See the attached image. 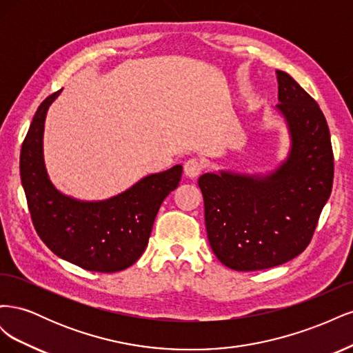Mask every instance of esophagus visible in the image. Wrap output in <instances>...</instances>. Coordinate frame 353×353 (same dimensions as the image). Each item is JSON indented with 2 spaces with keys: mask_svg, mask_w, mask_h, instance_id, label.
Listing matches in <instances>:
<instances>
[{
  "mask_svg": "<svg viewBox=\"0 0 353 353\" xmlns=\"http://www.w3.org/2000/svg\"><path fill=\"white\" fill-rule=\"evenodd\" d=\"M201 163L197 159H190L184 163V174L187 178H197L201 174Z\"/></svg>",
  "mask_w": 353,
  "mask_h": 353,
  "instance_id": "1",
  "label": "esophagus"
}]
</instances>
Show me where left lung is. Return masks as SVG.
<instances>
[{"mask_svg": "<svg viewBox=\"0 0 353 353\" xmlns=\"http://www.w3.org/2000/svg\"><path fill=\"white\" fill-rule=\"evenodd\" d=\"M288 152L266 172L203 174L209 244L231 270L259 271L301 254L312 239L333 188L334 162L328 125L316 101L290 74L276 70Z\"/></svg>", "mask_w": 353, "mask_h": 353, "instance_id": "obj_1", "label": "left lung"}]
</instances>
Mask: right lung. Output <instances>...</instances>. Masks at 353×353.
<instances>
[{
    "label": "right lung",
    "mask_w": 353,
    "mask_h": 353,
    "mask_svg": "<svg viewBox=\"0 0 353 353\" xmlns=\"http://www.w3.org/2000/svg\"><path fill=\"white\" fill-rule=\"evenodd\" d=\"M60 92L41 103L20 152V178L32 222L59 258L95 272L126 270L145 250L159 208L178 187L183 166L145 175L103 200L61 193L50 179L44 159L46 117Z\"/></svg>",
    "instance_id": "right-lung-1"
}]
</instances>
